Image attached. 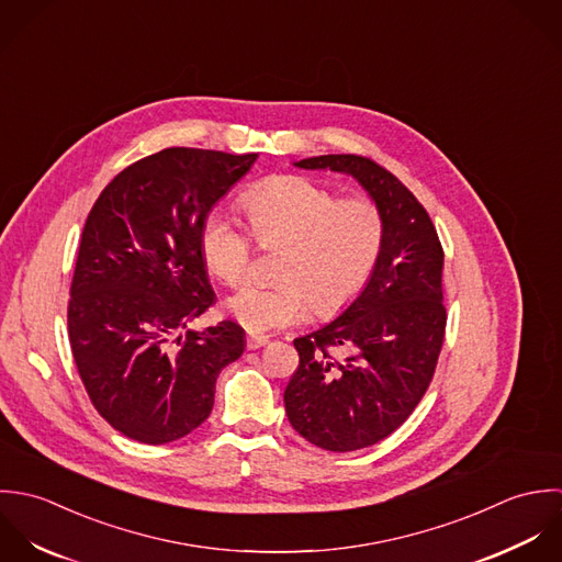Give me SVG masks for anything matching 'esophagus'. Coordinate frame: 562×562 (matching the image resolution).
I'll return each mask as SVG.
<instances>
[{
    "instance_id": "1",
    "label": "esophagus",
    "mask_w": 562,
    "mask_h": 562,
    "mask_svg": "<svg viewBox=\"0 0 562 562\" xmlns=\"http://www.w3.org/2000/svg\"><path fill=\"white\" fill-rule=\"evenodd\" d=\"M269 342V338L267 337H247V349H260V347H265Z\"/></svg>"
}]
</instances>
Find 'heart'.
Returning a JSON list of instances; mask_svg holds the SVG:
<instances>
[{
  "label": "heart",
  "instance_id": "obj_1",
  "mask_svg": "<svg viewBox=\"0 0 562 562\" xmlns=\"http://www.w3.org/2000/svg\"><path fill=\"white\" fill-rule=\"evenodd\" d=\"M240 206L262 247H282L273 286L245 284L225 300L227 315L251 335L297 326L313 306L333 315L367 286L384 245V217L369 198H342L304 176H280L251 187ZM200 256L222 282L249 267V234L224 211L200 229Z\"/></svg>",
  "mask_w": 562,
  "mask_h": 562
}]
</instances>
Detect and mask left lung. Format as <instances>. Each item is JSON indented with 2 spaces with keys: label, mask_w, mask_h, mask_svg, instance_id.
Segmentation results:
<instances>
[{
  "label": "left lung",
  "mask_w": 562,
  "mask_h": 562,
  "mask_svg": "<svg viewBox=\"0 0 562 562\" xmlns=\"http://www.w3.org/2000/svg\"><path fill=\"white\" fill-rule=\"evenodd\" d=\"M300 169L351 176L384 217V245L360 295L324 328L295 338L300 367L284 391L291 426L328 451L369 448L424 397L446 335L443 247L426 209L386 169L353 154Z\"/></svg>",
  "instance_id": "1"
}]
</instances>
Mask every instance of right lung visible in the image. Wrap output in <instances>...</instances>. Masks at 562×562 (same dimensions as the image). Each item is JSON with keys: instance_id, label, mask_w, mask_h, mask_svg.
Masks as SVG:
<instances>
[{"instance_id": "1", "label": "right lung", "mask_w": 562, "mask_h": 562, "mask_svg": "<svg viewBox=\"0 0 562 562\" xmlns=\"http://www.w3.org/2000/svg\"><path fill=\"white\" fill-rule=\"evenodd\" d=\"M258 154L169 147L125 167L82 229L69 300V340L98 413L147 446L200 428L215 382L245 349V330L187 326L217 300L200 229Z\"/></svg>"}]
</instances>
